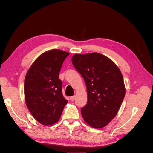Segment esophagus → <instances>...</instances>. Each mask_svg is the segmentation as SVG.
Wrapping results in <instances>:
<instances>
[{
	"label": "esophagus",
	"instance_id": "obj_1",
	"mask_svg": "<svg viewBox=\"0 0 153 153\" xmlns=\"http://www.w3.org/2000/svg\"><path fill=\"white\" fill-rule=\"evenodd\" d=\"M75 98H76V96H72L70 97V100L73 101V100H75Z\"/></svg>",
	"mask_w": 153,
	"mask_h": 153
}]
</instances>
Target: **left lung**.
Instances as JSON below:
<instances>
[{"label": "left lung", "mask_w": 153, "mask_h": 153, "mask_svg": "<svg viewBox=\"0 0 153 153\" xmlns=\"http://www.w3.org/2000/svg\"><path fill=\"white\" fill-rule=\"evenodd\" d=\"M71 61L87 86L82 117L91 127L103 128L115 117L124 98L122 73L112 61L99 53L75 54Z\"/></svg>", "instance_id": "left-lung-1"}]
</instances>
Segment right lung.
Returning a JSON list of instances; mask_svg holds the SVG:
<instances>
[{
	"label": "right lung",
	"mask_w": 153,
	"mask_h": 153,
	"mask_svg": "<svg viewBox=\"0 0 153 153\" xmlns=\"http://www.w3.org/2000/svg\"><path fill=\"white\" fill-rule=\"evenodd\" d=\"M69 55L58 49L48 50L36 60L27 73L24 82L26 105L36 121L45 126L58 121L68 103L62 93L59 74Z\"/></svg>",
	"instance_id": "1"
}]
</instances>
